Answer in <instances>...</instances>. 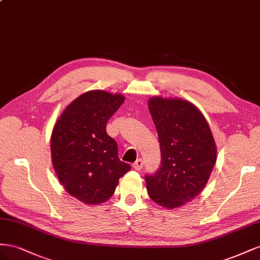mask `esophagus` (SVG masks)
Wrapping results in <instances>:
<instances>
[{
  "label": "esophagus",
  "instance_id": "1",
  "mask_svg": "<svg viewBox=\"0 0 260 260\" xmlns=\"http://www.w3.org/2000/svg\"><path fill=\"white\" fill-rule=\"evenodd\" d=\"M143 166H144V162L142 159H138L136 160L135 163H133V168H134V170H136V171H140V170L143 169Z\"/></svg>",
  "mask_w": 260,
  "mask_h": 260
}]
</instances>
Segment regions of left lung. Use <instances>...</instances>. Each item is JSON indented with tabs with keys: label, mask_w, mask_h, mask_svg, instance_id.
I'll use <instances>...</instances> for the list:
<instances>
[{
	"label": "left lung",
	"mask_w": 260,
	"mask_h": 260,
	"mask_svg": "<svg viewBox=\"0 0 260 260\" xmlns=\"http://www.w3.org/2000/svg\"><path fill=\"white\" fill-rule=\"evenodd\" d=\"M148 107L158 133L160 168L146 174L154 203L176 208L203 190L217 160L216 144L202 112L182 99L151 98Z\"/></svg>",
	"instance_id": "left-lung-1"
}]
</instances>
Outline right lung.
I'll return each instance as SVG.
<instances>
[{"label":"right lung","mask_w":260,"mask_h":260,"mask_svg":"<svg viewBox=\"0 0 260 260\" xmlns=\"http://www.w3.org/2000/svg\"><path fill=\"white\" fill-rule=\"evenodd\" d=\"M124 102L122 94L92 90L64 110L51 136L55 173L70 195L88 205L106 202L131 170L120 160L107 123Z\"/></svg>","instance_id":"obj_1"}]
</instances>
